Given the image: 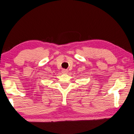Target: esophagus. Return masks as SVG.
Instances as JSON below:
<instances>
[{
  "label": "esophagus",
  "instance_id": "1",
  "mask_svg": "<svg viewBox=\"0 0 134 134\" xmlns=\"http://www.w3.org/2000/svg\"><path fill=\"white\" fill-rule=\"evenodd\" d=\"M62 73H63V74H67L68 72V70H65V69H63L62 71Z\"/></svg>",
  "mask_w": 134,
  "mask_h": 134
}]
</instances>
